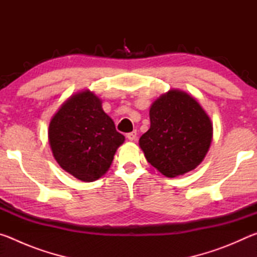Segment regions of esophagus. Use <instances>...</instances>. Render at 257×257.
Masks as SVG:
<instances>
[{
	"label": "esophagus",
	"instance_id": "obj_1",
	"mask_svg": "<svg viewBox=\"0 0 257 257\" xmlns=\"http://www.w3.org/2000/svg\"><path fill=\"white\" fill-rule=\"evenodd\" d=\"M125 136H127L129 141H135V139L137 138V132H136V130H134V132H132V133H128L127 135H125Z\"/></svg>",
	"mask_w": 257,
	"mask_h": 257
}]
</instances>
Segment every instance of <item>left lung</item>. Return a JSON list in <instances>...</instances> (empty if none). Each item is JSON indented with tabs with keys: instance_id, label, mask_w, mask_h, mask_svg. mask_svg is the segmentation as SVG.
<instances>
[{
	"instance_id": "8db88e82",
	"label": "left lung",
	"mask_w": 257,
	"mask_h": 257,
	"mask_svg": "<svg viewBox=\"0 0 257 257\" xmlns=\"http://www.w3.org/2000/svg\"><path fill=\"white\" fill-rule=\"evenodd\" d=\"M151 128L139 139L146 160L167 177L191 171L210 149L212 122L196 99L172 89L152 104Z\"/></svg>"
}]
</instances>
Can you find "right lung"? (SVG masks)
Here are the masks:
<instances>
[{
    "mask_svg": "<svg viewBox=\"0 0 257 257\" xmlns=\"http://www.w3.org/2000/svg\"><path fill=\"white\" fill-rule=\"evenodd\" d=\"M49 141L56 162L77 179L101 178L113 161L124 136L89 90L73 95L52 118Z\"/></svg>",
    "mask_w": 257,
    "mask_h": 257,
    "instance_id": "right-lung-1",
    "label": "right lung"
}]
</instances>
